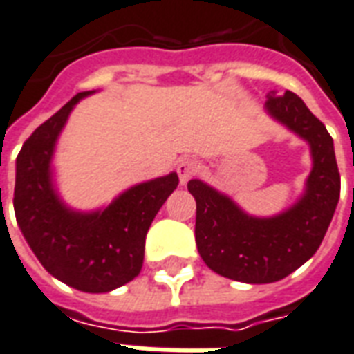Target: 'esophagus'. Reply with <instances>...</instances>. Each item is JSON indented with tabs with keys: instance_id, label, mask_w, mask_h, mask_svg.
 <instances>
[{
	"instance_id": "34e87169",
	"label": "esophagus",
	"mask_w": 354,
	"mask_h": 354,
	"mask_svg": "<svg viewBox=\"0 0 354 354\" xmlns=\"http://www.w3.org/2000/svg\"><path fill=\"white\" fill-rule=\"evenodd\" d=\"M198 162L192 160V158H183V160L177 164V175H179L180 185H187L188 180L198 174Z\"/></svg>"
}]
</instances>
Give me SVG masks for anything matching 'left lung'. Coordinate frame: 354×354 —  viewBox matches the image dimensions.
Segmentation results:
<instances>
[{
  "label": "left lung",
  "mask_w": 354,
  "mask_h": 354,
  "mask_svg": "<svg viewBox=\"0 0 354 354\" xmlns=\"http://www.w3.org/2000/svg\"><path fill=\"white\" fill-rule=\"evenodd\" d=\"M265 108L312 149L306 192L291 209L278 216H250L205 183H188L199 256L216 274L246 283H272L304 265L323 243L339 199L334 142L325 124L291 91L268 95Z\"/></svg>",
  "instance_id": "left-lung-1"
}]
</instances>
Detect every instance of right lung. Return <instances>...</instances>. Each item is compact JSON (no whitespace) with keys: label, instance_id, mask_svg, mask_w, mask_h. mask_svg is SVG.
<instances>
[{"label":"right lung","instance_id":"obj_1","mask_svg":"<svg viewBox=\"0 0 354 354\" xmlns=\"http://www.w3.org/2000/svg\"><path fill=\"white\" fill-rule=\"evenodd\" d=\"M78 93L26 140L16 158L15 214L22 235L50 274L86 293H108L134 280L143 265L145 235L177 174L129 188L102 211L78 212L55 194L50 162Z\"/></svg>","mask_w":354,"mask_h":354}]
</instances>
